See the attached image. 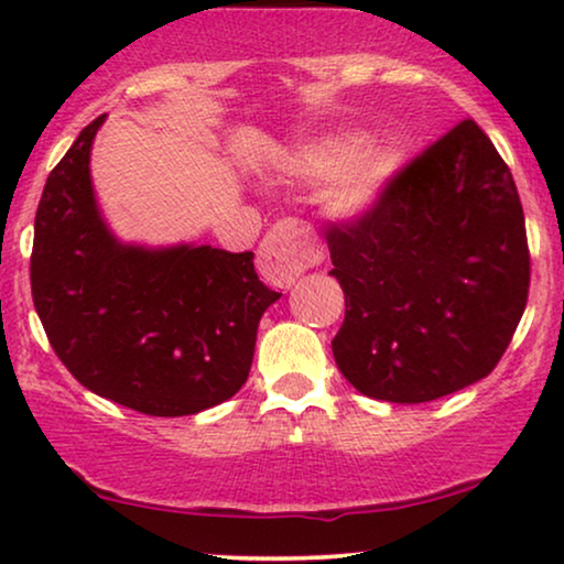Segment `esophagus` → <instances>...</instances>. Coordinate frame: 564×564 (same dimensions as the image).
I'll return each mask as SVG.
<instances>
[{"label":"esophagus","instance_id":"1","mask_svg":"<svg viewBox=\"0 0 564 564\" xmlns=\"http://www.w3.org/2000/svg\"><path fill=\"white\" fill-rule=\"evenodd\" d=\"M321 259L315 238L295 220H282L259 246V274L276 288H292L307 267Z\"/></svg>","mask_w":564,"mask_h":564}]
</instances>
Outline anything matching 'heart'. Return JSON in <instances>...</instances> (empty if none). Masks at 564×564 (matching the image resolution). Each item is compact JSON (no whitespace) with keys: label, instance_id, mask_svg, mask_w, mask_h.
<instances>
[{"label":"heart","instance_id":"heart-1","mask_svg":"<svg viewBox=\"0 0 564 564\" xmlns=\"http://www.w3.org/2000/svg\"><path fill=\"white\" fill-rule=\"evenodd\" d=\"M365 145L361 135L328 138L292 159V172L305 180H337L330 184L328 207L341 218L365 215L388 187L400 166V151L390 143Z\"/></svg>","mask_w":564,"mask_h":564}]
</instances>
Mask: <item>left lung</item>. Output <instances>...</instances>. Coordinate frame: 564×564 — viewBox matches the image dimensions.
<instances>
[{
    "label": "left lung",
    "instance_id": "obj_1",
    "mask_svg": "<svg viewBox=\"0 0 564 564\" xmlns=\"http://www.w3.org/2000/svg\"><path fill=\"white\" fill-rule=\"evenodd\" d=\"M346 315L330 349L361 395L429 403L488 377L529 297L511 169L462 120L392 174L365 215L328 223Z\"/></svg>",
    "mask_w": 564,
    "mask_h": 564
}]
</instances>
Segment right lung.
Returning <instances> with one entry per match:
<instances>
[{"label":"right lung","mask_w":564,"mask_h":564,"mask_svg":"<svg viewBox=\"0 0 564 564\" xmlns=\"http://www.w3.org/2000/svg\"><path fill=\"white\" fill-rule=\"evenodd\" d=\"M105 115L48 174L30 288L45 336L84 388L145 415H192L246 382L264 311L280 300L253 253L120 243L99 215L89 153Z\"/></svg>","instance_id":"obj_1"}]
</instances>
